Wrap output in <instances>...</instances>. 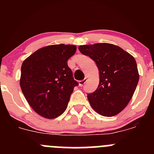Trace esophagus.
I'll return each instance as SVG.
<instances>
[{"mask_svg":"<svg viewBox=\"0 0 154 154\" xmlns=\"http://www.w3.org/2000/svg\"><path fill=\"white\" fill-rule=\"evenodd\" d=\"M86 81H87V78H85V79H83V80H80V81H79V86H80V87L83 86V85L86 83Z\"/></svg>","mask_w":154,"mask_h":154,"instance_id":"esophagus-1","label":"esophagus"}]
</instances>
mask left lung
<instances>
[{
	"label": "left lung",
	"instance_id": "8db88e82",
	"mask_svg": "<svg viewBox=\"0 0 154 154\" xmlns=\"http://www.w3.org/2000/svg\"><path fill=\"white\" fill-rule=\"evenodd\" d=\"M79 51L94 60L99 70L97 88L87 95L90 105L103 116L119 114L131 100L139 82L134 57L109 43L80 45Z\"/></svg>",
	"mask_w": 154,
	"mask_h": 154
}]
</instances>
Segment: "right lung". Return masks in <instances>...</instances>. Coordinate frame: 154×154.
<instances>
[{
  "label": "right lung",
  "mask_w": 154,
  "mask_h": 154,
  "mask_svg": "<svg viewBox=\"0 0 154 154\" xmlns=\"http://www.w3.org/2000/svg\"><path fill=\"white\" fill-rule=\"evenodd\" d=\"M72 45H54L37 50L22 63L20 86L29 106L39 116L55 119L66 109L75 86L68 60Z\"/></svg>",
  "instance_id": "right-lung-1"
}]
</instances>
